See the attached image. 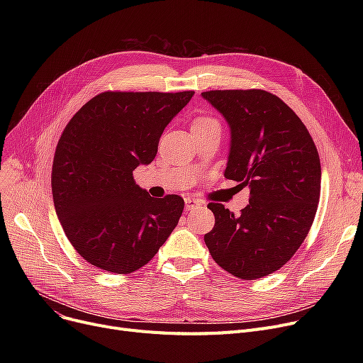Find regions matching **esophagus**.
<instances>
[{
	"label": "esophagus",
	"mask_w": 363,
	"mask_h": 363,
	"mask_svg": "<svg viewBox=\"0 0 363 363\" xmlns=\"http://www.w3.org/2000/svg\"><path fill=\"white\" fill-rule=\"evenodd\" d=\"M200 206H201V201L199 199H193V197L185 199V208H186V211H194V208H197Z\"/></svg>",
	"instance_id": "1"
}]
</instances>
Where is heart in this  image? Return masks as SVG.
Wrapping results in <instances>:
<instances>
[{
    "label": "heart",
    "instance_id": "obj_1",
    "mask_svg": "<svg viewBox=\"0 0 363 363\" xmlns=\"http://www.w3.org/2000/svg\"><path fill=\"white\" fill-rule=\"evenodd\" d=\"M212 125H219V122L216 119L211 118V116H200V118L194 119V122L191 125V130L207 128V126H212Z\"/></svg>",
    "mask_w": 363,
    "mask_h": 363
}]
</instances>
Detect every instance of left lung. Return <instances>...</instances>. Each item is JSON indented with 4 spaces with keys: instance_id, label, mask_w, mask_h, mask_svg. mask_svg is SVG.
I'll return each mask as SVG.
<instances>
[{
    "instance_id": "obj_1",
    "label": "left lung",
    "mask_w": 363,
    "mask_h": 363,
    "mask_svg": "<svg viewBox=\"0 0 363 363\" xmlns=\"http://www.w3.org/2000/svg\"><path fill=\"white\" fill-rule=\"evenodd\" d=\"M231 126L225 178L250 188L238 216L208 203L215 226L204 235L213 260L241 279L269 275L308 237L320 194V160L308 128L277 95L263 89L201 92Z\"/></svg>"
}]
</instances>
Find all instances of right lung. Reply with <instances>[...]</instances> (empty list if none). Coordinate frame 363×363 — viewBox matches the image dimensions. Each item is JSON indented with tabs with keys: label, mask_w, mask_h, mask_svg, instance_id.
<instances>
[{
	"label": "right lung",
	"mask_w": 363,
	"mask_h": 363,
	"mask_svg": "<svg viewBox=\"0 0 363 363\" xmlns=\"http://www.w3.org/2000/svg\"><path fill=\"white\" fill-rule=\"evenodd\" d=\"M193 95L106 91L66 125L52 160V200L67 240L89 264L135 272L175 230L184 199L151 197L132 172L155 160L164 128Z\"/></svg>",
	"instance_id": "obj_1"
}]
</instances>
